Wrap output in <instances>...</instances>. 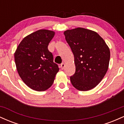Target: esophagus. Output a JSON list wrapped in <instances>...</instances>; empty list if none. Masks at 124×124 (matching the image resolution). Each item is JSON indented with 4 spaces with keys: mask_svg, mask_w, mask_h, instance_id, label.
<instances>
[{
    "mask_svg": "<svg viewBox=\"0 0 124 124\" xmlns=\"http://www.w3.org/2000/svg\"><path fill=\"white\" fill-rule=\"evenodd\" d=\"M65 64H64L63 63H61V68L62 69H64V68H65Z\"/></svg>",
    "mask_w": 124,
    "mask_h": 124,
    "instance_id": "34e87169",
    "label": "esophagus"
}]
</instances>
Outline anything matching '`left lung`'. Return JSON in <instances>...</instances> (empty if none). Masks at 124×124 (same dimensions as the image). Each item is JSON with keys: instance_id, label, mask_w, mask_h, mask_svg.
Returning <instances> with one entry per match:
<instances>
[{"instance_id": "obj_1", "label": "left lung", "mask_w": 124, "mask_h": 124, "mask_svg": "<svg viewBox=\"0 0 124 124\" xmlns=\"http://www.w3.org/2000/svg\"><path fill=\"white\" fill-rule=\"evenodd\" d=\"M64 35L75 58L76 71L70 77L71 83L80 91L93 89L108 70L109 48L97 32L86 28L68 30Z\"/></svg>"}]
</instances>
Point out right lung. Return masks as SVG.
Masks as SVG:
<instances>
[{"mask_svg": "<svg viewBox=\"0 0 124 124\" xmlns=\"http://www.w3.org/2000/svg\"><path fill=\"white\" fill-rule=\"evenodd\" d=\"M55 32L39 30L27 35L19 44L15 53L18 75L30 88L41 92L54 83L59 67L54 62L48 46Z\"/></svg>", "mask_w": 124, "mask_h": 124, "instance_id": "1", "label": "right lung"}]
</instances>
